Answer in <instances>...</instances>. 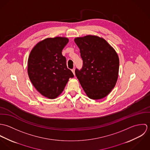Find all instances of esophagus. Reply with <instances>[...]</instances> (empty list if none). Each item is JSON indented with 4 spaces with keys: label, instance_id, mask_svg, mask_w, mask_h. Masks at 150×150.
<instances>
[{
    "label": "esophagus",
    "instance_id": "34e87169",
    "mask_svg": "<svg viewBox=\"0 0 150 150\" xmlns=\"http://www.w3.org/2000/svg\"><path fill=\"white\" fill-rule=\"evenodd\" d=\"M71 71H72L73 74L74 75V74H75V69H71Z\"/></svg>",
    "mask_w": 150,
    "mask_h": 150
}]
</instances>
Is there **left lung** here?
Returning a JSON list of instances; mask_svg holds the SVG:
<instances>
[{
    "instance_id": "left-lung-1",
    "label": "left lung",
    "mask_w": 150,
    "mask_h": 150,
    "mask_svg": "<svg viewBox=\"0 0 150 150\" xmlns=\"http://www.w3.org/2000/svg\"><path fill=\"white\" fill-rule=\"evenodd\" d=\"M83 61L75 73L86 95L98 100L106 97L114 88L119 71V58L115 50L103 38L87 35L76 38Z\"/></svg>"
}]
</instances>
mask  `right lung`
Listing matches in <instances>:
<instances>
[{
	"label": "right lung",
	"mask_w": 150,
	"mask_h": 150,
	"mask_svg": "<svg viewBox=\"0 0 150 150\" xmlns=\"http://www.w3.org/2000/svg\"><path fill=\"white\" fill-rule=\"evenodd\" d=\"M68 42L67 38H47L38 43L30 52L28 61L29 79L37 91L49 99L57 98L69 78L74 77L62 54Z\"/></svg>",
	"instance_id": "right-lung-1"
}]
</instances>
